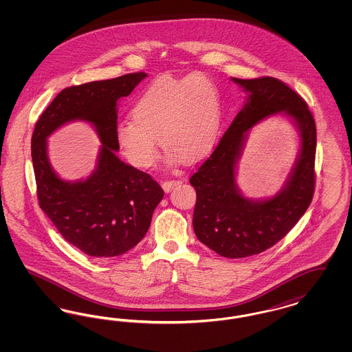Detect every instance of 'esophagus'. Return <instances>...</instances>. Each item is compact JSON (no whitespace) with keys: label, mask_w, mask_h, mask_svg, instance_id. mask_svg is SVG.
Masks as SVG:
<instances>
[{"label":"esophagus","mask_w":352,"mask_h":352,"mask_svg":"<svg viewBox=\"0 0 352 352\" xmlns=\"http://www.w3.org/2000/svg\"><path fill=\"white\" fill-rule=\"evenodd\" d=\"M182 184V181H179V179H173V181H165L164 184H162V188L165 190V192H170L174 187H177L178 184Z\"/></svg>","instance_id":"34e87169"}]
</instances>
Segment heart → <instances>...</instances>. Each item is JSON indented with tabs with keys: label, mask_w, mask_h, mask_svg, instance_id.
I'll list each match as a JSON object with an SVG mask.
<instances>
[{
	"label": "heart",
	"mask_w": 352,
	"mask_h": 352,
	"mask_svg": "<svg viewBox=\"0 0 352 352\" xmlns=\"http://www.w3.org/2000/svg\"><path fill=\"white\" fill-rule=\"evenodd\" d=\"M131 115L133 120L118 121L115 137L132 165L148 168L155 164L157 138L173 161H197L218 137V87L203 75L160 76L135 99Z\"/></svg>",
	"instance_id": "obj_1"
}]
</instances>
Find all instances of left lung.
I'll return each mask as SVG.
<instances>
[{"label":"left lung","mask_w":352,"mask_h":352,"mask_svg":"<svg viewBox=\"0 0 352 352\" xmlns=\"http://www.w3.org/2000/svg\"><path fill=\"white\" fill-rule=\"evenodd\" d=\"M231 80L243 88L247 99L190 184L197 191L192 226L198 240L223 257L241 258L280 241L310 206L317 131L307 104L281 80L269 76ZM272 116L286 118L296 126L300 151L278 193L268 199H248L236 186V165L249 131Z\"/></svg>","instance_id":"left-lung-1"}]
</instances>
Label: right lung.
<instances>
[{
  "mask_svg": "<svg viewBox=\"0 0 352 352\" xmlns=\"http://www.w3.org/2000/svg\"><path fill=\"white\" fill-rule=\"evenodd\" d=\"M146 76L135 72L65 88L34 128L32 158L39 207L65 240L96 258L121 256L135 247L164 198V190L149 174L116 155L118 100ZM74 120L88 122L102 145L94 171L85 180L66 182L50 166L47 138Z\"/></svg>",
  "mask_w": 352,
  "mask_h": 352,
  "instance_id": "obj_1",
  "label": "right lung"
}]
</instances>
